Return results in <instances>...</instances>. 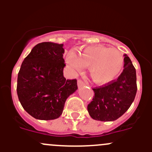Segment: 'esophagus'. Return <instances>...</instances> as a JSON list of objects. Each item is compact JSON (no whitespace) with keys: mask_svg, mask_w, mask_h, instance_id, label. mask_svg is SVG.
Masks as SVG:
<instances>
[{"mask_svg":"<svg viewBox=\"0 0 152 152\" xmlns=\"http://www.w3.org/2000/svg\"><path fill=\"white\" fill-rule=\"evenodd\" d=\"M77 84H78V87H83V86H85V82H84L82 80V79H79V80H78Z\"/></svg>","mask_w":152,"mask_h":152,"instance_id":"esophagus-1","label":"esophagus"}]
</instances>
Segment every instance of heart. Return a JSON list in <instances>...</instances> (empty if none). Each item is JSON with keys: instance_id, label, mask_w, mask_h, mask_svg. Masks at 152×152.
<instances>
[{"instance_id": "b5f03b06", "label": "heart", "mask_w": 152, "mask_h": 152, "mask_svg": "<svg viewBox=\"0 0 152 152\" xmlns=\"http://www.w3.org/2000/svg\"><path fill=\"white\" fill-rule=\"evenodd\" d=\"M78 56L69 53L66 62L75 71L89 67L90 77L97 84H107L115 79L124 66V56L115 48L104 46H89L80 50Z\"/></svg>"}]
</instances>
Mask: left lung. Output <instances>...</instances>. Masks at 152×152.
<instances>
[{
  "label": "left lung",
  "instance_id": "obj_1",
  "mask_svg": "<svg viewBox=\"0 0 152 152\" xmlns=\"http://www.w3.org/2000/svg\"><path fill=\"white\" fill-rule=\"evenodd\" d=\"M124 62L123 72L116 80L93 89L95 96L87 106V111L94 120H117L132 104L137 93L136 70L126 54Z\"/></svg>",
  "mask_w": 152,
  "mask_h": 152
}]
</instances>
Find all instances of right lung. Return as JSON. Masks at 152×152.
Masks as SVG:
<instances>
[{
	"label": "right lung",
	"mask_w": 152,
	"mask_h": 152,
	"mask_svg": "<svg viewBox=\"0 0 152 152\" xmlns=\"http://www.w3.org/2000/svg\"><path fill=\"white\" fill-rule=\"evenodd\" d=\"M63 44H37L24 59L18 76L17 93L24 110L39 120L62 115L66 99L78 89L76 79L63 76Z\"/></svg>",
	"instance_id": "add662e5"
}]
</instances>
